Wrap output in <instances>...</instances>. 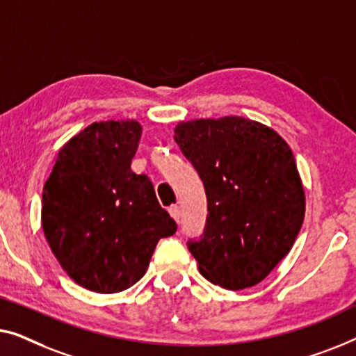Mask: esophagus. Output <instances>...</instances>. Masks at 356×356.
I'll return each instance as SVG.
<instances>
[{
	"label": "esophagus",
	"instance_id": "34e87169",
	"mask_svg": "<svg viewBox=\"0 0 356 356\" xmlns=\"http://www.w3.org/2000/svg\"><path fill=\"white\" fill-rule=\"evenodd\" d=\"M169 214H171V218L174 219V221L179 222V219H180V208L177 207V204H172V207L169 208Z\"/></svg>",
	"mask_w": 356,
	"mask_h": 356
}]
</instances>
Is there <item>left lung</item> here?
<instances>
[{
	"label": "left lung",
	"mask_w": 356,
	"mask_h": 356,
	"mask_svg": "<svg viewBox=\"0 0 356 356\" xmlns=\"http://www.w3.org/2000/svg\"><path fill=\"white\" fill-rule=\"evenodd\" d=\"M174 140L203 180L207 234L188 243L202 276L229 290L261 282L287 257L305 218V188L287 142L240 116L182 121Z\"/></svg>",
	"instance_id": "1"
}]
</instances>
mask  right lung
I'll use <instances>...</instances> for the list:
<instances>
[{
	"label": "right lung",
	"instance_id": "add662e5",
	"mask_svg": "<svg viewBox=\"0 0 356 356\" xmlns=\"http://www.w3.org/2000/svg\"><path fill=\"white\" fill-rule=\"evenodd\" d=\"M140 135L134 119L90 124L63 145L44 182V238L69 277L92 292L132 287L158 240L177 230L149 179L130 169Z\"/></svg>",
	"mask_w": 356,
	"mask_h": 356
}]
</instances>
